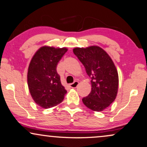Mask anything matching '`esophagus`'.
I'll list each match as a JSON object with an SVG mask.
<instances>
[{
  "mask_svg": "<svg viewBox=\"0 0 147 147\" xmlns=\"http://www.w3.org/2000/svg\"><path fill=\"white\" fill-rule=\"evenodd\" d=\"M78 85H79V82H78V81H74V83H70V87H72V88H75V87H77Z\"/></svg>",
  "mask_w": 147,
  "mask_h": 147,
  "instance_id": "34e87169",
  "label": "esophagus"
}]
</instances>
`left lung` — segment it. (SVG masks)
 Wrapping results in <instances>:
<instances>
[{"label":"left lung","instance_id":"8db88e82","mask_svg":"<svg viewBox=\"0 0 147 147\" xmlns=\"http://www.w3.org/2000/svg\"><path fill=\"white\" fill-rule=\"evenodd\" d=\"M73 53L84 66L90 77L92 91L82 101L94 111L107 109L116 98L118 91V72L111 57L98 46L77 47Z\"/></svg>","mask_w":147,"mask_h":147}]
</instances>
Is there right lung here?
Returning <instances> with one entry per match:
<instances>
[{
    "label": "right lung",
    "mask_w": 147,
    "mask_h": 147,
    "mask_svg": "<svg viewBox=\"0 0 147 147\" xmlns=\"http://www.w3.org/2000/svg\"><path fill=\"white\" fill-rule=\"evenodd\" d=\"M68 49L40 47L32 57L28 70V85L31 96L39 107L49 109L62 102L66 90L57 72V65Z\"/></svg>",
    "instance_id": "right-lung-1"
}]
</instances>
